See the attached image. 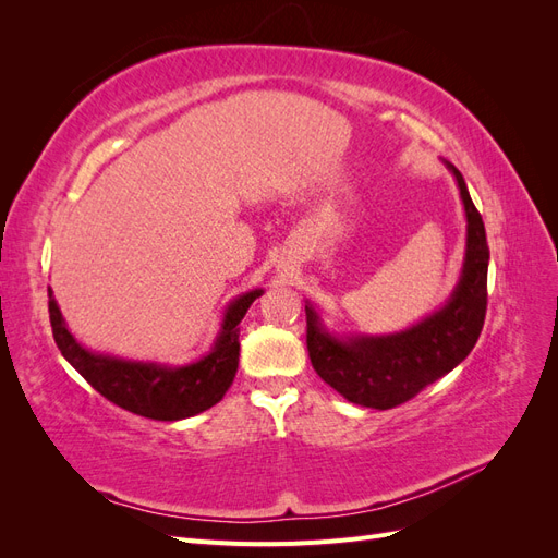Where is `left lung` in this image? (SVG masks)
<instances>
[{
  "instance_id": "1",
  "label": "left lung",
  "mask_w": 558,
  "mask_h": 558,
  "mask_svg": "<svg viewBox=\"0 0 558 558\" xmlns=\"http://www.w3.org/2000/svg\"><path fill=\"white\" fill-rule=\"evenodd\" d=\"M449 167L459 181L468 216V251L461 281L440 312L391 337L337 342L320 330L312 307H305L307 351L316 375L349 402L373 410L398 408L451 373L480 340L488 300V244L482 214L472 205L461 172Z\"/></svg>"
}]
</instances>
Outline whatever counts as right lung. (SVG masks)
I'll use <instances>...</instances> for the list:
<instances>
[{"label": "right lung", "instance_id": "right-lung-1", "mask_svg": "<svg viewBox=\"0 0 558 558\" xmlns=\"http://www.w3.org/2000/svg\"><path fill=\"white\" fill-rule=\"evenodd\" d=\"M260 293L263 291H251L232 302L209 356L174 369L154 363L118 361L86 351L64 328L62 314L50 291L48 316L60 353L99 396L132 414L154 421H177L214 408L226 396L240 363V320Z\"/></svg>", "mask_w": 558, "mask_h": 558}]
</instances>
